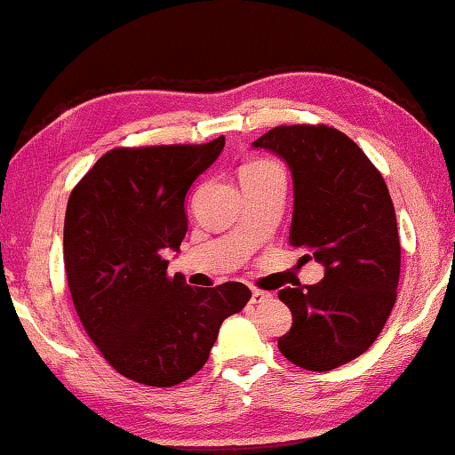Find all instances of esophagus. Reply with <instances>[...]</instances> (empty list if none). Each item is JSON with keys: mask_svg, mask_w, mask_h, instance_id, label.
Returning a JSON list of instances; mask_svg holds the SVG:
<instances>
[{"mask_svg": "<svg viewBox=\"0 0 455 455\" xmlns=\"http://www.w3.org/2000/svg\"><path fill=\"white\" fill-rule=\"evenodd\" d=\"M269 298H271L269 292H263V290H253V292H251V304H261V302L269 300Z\"/></svg>", "mask_w": 455, "mask_h": 455, "instance_id": "obj_1", "label": "esophagus"}]
</instances>
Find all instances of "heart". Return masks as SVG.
Here are the masks:
<instances>
[{
	"mask_svg": "<svg viewBox=\"0 0 455 455\" xmlns=\"http://www.w3.org/2000/svg\"><path fill=\"white\" fill-rule=\"evenodd\" d=\"M263 163H269V161H253V163H249V165H245V167H255V165H263ZM243 167V169H245Z\"/></svg>",
	"mask_w": 455,
	"mask_h": 455,
	"instance_id": "1",
	"label": "heart"
}]
</instances>
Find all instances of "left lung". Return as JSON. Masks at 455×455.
I'll return each instance as SVG.
<instances>
[{
  "label": "left lung",
  "instance_id": "1",
  "mask_svg": "<svg viewBox=\"0 0 455 455\" xmlns=\"http://www.w3.org/2000/svg\"><path fill=\"white\" fill-rule=\"evenodd\" d=\"M288 163L294 181L290 245L313 251L324 277L283 288L292 329L282 355L329 371L370 349L396 302L401 241L388 188L347 134L324 124L275 126L253 142Z\"/></svg>",
  "mask_w": 455,
  "mask_h": 455
}]
</instances>
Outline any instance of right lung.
Returning a JSON list of instances; mask_svg holds the SVG:
<instances>
[{
  "instance_id": "1",
  "label": "right lung",
  "mask_w": 455,
  "mask_h": 455,
  "mask_svg": "<svg viewBox=\"0 0 455 455\" xmlns=\"http://www.w3.org/2000/svg\"><path fill=\"white\" fill-rule=\"evenodd\" d=\"M225 147H118L73 188L65 212V271L85 333L108 363L167 388L206 363L227 316L249 302L245 283L192 288L167 274V249L188 233L186 196Z\"/></svg>"
}]
</instances>
